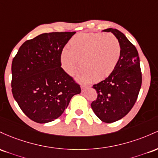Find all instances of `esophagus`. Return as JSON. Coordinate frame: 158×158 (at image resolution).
<instances>
[{
  "instance_id": "34e87169",
  "label": "esophagus",
  "mask_w": 158,
  "mask_h": 158,
  "mask_svg": "<svg viewBox=\"0 0 158 158\" xmlns=\"http://www.w3.org/2000/svg\"><path fill=\"white\" fill-rule=\"evenodd\" d=\"M81 91L84 92L85 90H86V89L88 88V86H86V85H81Z\"/></svg>"
}]
</instances>
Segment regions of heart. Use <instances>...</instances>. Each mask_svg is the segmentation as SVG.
I'll return each mask as SVG.
<instances>
[{"label": "heart", "mask_w": 158, "mask_h": 158, "mask_svg": "<svg viewBox=\"0 0 158 158\" xmlns=\"http://www.w3.org/2000/svg\"><path fill=\"white\" fill-rule=\"evenodd\" d=\"M121 54L119 42L110 33H79L71 39L69 48L62 51L61 63L65 72L73 75L81 61L80 81H99L113 73Z\"/></svg>", "instance_id": "heart-1"}]
</instances>
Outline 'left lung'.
Returning a JSON list of instances; mask_svg holds the SVG:
<instances>
[{
	"label": "left lung",
	"mask_w": 158,
	"mask_h": 158,
	"mask_svg": "<svg viewBox=\"0 0 158 158\" xmlns=\"http://www.w3.org/2000/svg\"><path fill=\"white\" fill-rule=\"evenodd\" d=\"M103 31L114 34L121 45L122 54L113 73L93 86L98 96L91 107L102 122L111 123L126 116L134 107L141 88L142 72L138 51L127 37L113 28Z\"/></svg>",
	"instance_id": "1"
}]
</instances>
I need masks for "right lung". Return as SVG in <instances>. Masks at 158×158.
<instances>
[{"instance_id": "add662e5", "label": "right lung", "mask_w": 158, "mask_h": 158, "mask_svg": "<svg viewBox=\"0 0 158 158\" xmlns=\"http://www.w3.org/2000/svg\"><path fill=\"white\" fill-rule=\"evenodd\" d=\"M75 32L42 33L27 40L12 63V93L23 113L37 123L60 117L80 85L61 68V53Z\"/></svg>"}]
</instances>
